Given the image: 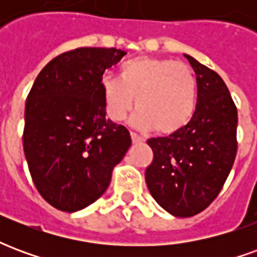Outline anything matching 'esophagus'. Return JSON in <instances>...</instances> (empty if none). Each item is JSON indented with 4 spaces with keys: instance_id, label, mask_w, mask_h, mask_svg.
<instances>
[{
    "instance_id": "esophagus-1",
    "label": "esophagus",
    "mask_w": 257,
    "mask_h": 257,
    "mask_svg": "<svg viewBox=\"0 0 257 257\" xmlns=\"http://www.w3.org/2000/svg\"><path fill=\"white\" fill-rule=\"evenodd\" d=\"M131 138H132V142H134V143H140V142H143V139L140 138L139 135H136L135 132H131Z\"/></svg>"
}]
</instances>
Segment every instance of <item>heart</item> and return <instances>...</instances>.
<instances>
[{"label":"heart","mask_w":257,"mask_h":257,"mask_svg":"<svg viewBox=\"0 0 257 257\" xmlns=\"http://www.w3.org/2000/svg\"><path fill=\"white\" fill-rule=\"evenodd\" d=\"M101 95L112 121L125 119L136 99L138 110L131 118L135 128L172 135L193 118L197 81L193 70L182 62L140 56L123 64L119 79H101Z\"/></svg>","instance_id":"1"}]
</instances>
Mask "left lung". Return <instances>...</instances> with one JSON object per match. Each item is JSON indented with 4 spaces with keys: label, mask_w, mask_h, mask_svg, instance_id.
Masks as SVG:
<instances>
[{
    "label": "left lung",
    "mask_w": 257,
    "mask_h": 257,
    "mask_svg": "<svg viewBox=\"0 0 257 257\" xmlns=\"http://www.w3.org/2000/svg\"><path fill=\"white\" fill-rule=\"evenodd\" d=\"M189 60L197 78V106L190 122L168 138L147 140L154 153L146 169L149 191L176 217L208 208L220 193L237 154V107L217 73Z\"/></svg>",
    "instance_id": "8db88e82"
}]
</instances>
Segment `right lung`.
Here are the masks:
<instances>
[{
    "label": "right lung",
    "mask_w": 257,
    "mask_h": 257,
    "mask_svg": "<svg viewBox=\"0 0 257 257\" xmlns=\"http://www.w3.org/2000/svg\"><path fill=\"white\" fill-rule=\"evenodd\" d=\"M123 52L77 48L42 68L26 100L23 150L48 204L77 212L100 198L131 147L123 125L106 118L101 77Z\"/></svg>",
    "instance_id": "right-lung-1"
}]
</instances>
